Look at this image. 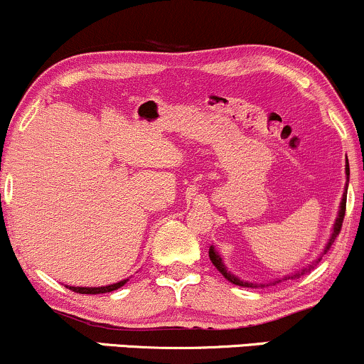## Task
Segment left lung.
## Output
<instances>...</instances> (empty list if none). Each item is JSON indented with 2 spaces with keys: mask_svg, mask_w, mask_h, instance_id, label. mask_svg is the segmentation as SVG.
<instances>
[{
  "mask_svg": "<svg viewBox=\"0 0 364 364\" xmlns=\"http://www.w3.org/2000/svg\"><path fill=\"white\" fill-rule=\"evenodd\" d=\"M347 186H349V162H346V186H344V195H342L341 207H338V215H337V219H335V223H333V228H331V235H330L328 242H326L325 249H323V252L319 254V255H318V259H314V261L311 262L309 266L302 267V269L295 271V273H290V274H287V277H283V278H277V279H273V282H269V283H252V282H243V279L238 278L237 274H233V273H231V271L228 269V267H226L225 262H223V257H221V255H219L218 250L214 249V245H210V247H209V257H210V261H213V264H214L215 267H218V269H219V273H221L223 277H225V278L228 279V282L235 283V285H238V287H250V289H254V287H269V285H277V283L282 282V279H289V278H292V279H294V278H299V277H301V274H306L307 271H311V267H314V266L318 264L319 261H321V257H323V255H325V254L328 252V250H330L331 243L335 242V238H337V235L341 233L342 221H344V215H346Z\"/></svg>",
  "mask_w": 364,
  "mask_h": 364,
  "instance_id": "8db88e82",
  "label": "left lung"
}]
</instances>
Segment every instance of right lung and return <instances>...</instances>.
Here are the masks:
<instances>
[{"label": "right lung", "instance_id": "1", "mask_svg": "<svg viewBox=\"0 0 364 364\" xmlns=\"http://www.w3.org/2000/svg\"><path fill=\"white\" fill-rule=\"evenodd\" d=\"M127 279H121V282L117 283H112V285H105V287H69L67 285V289L72 290V292H77V294H107V292H114V290L121 289V287H124L127 283Z\"/></svg>", "mask_w": 364, "mask_h": 364}]
</instances>
